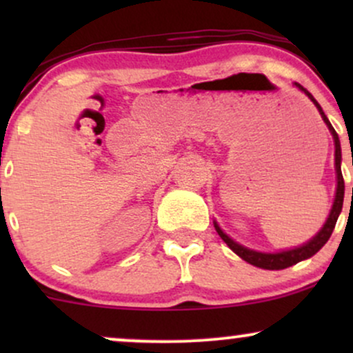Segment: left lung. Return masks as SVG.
Masks as SVG:
<instances>
[{
    "mask_svg": "<svg viewBox=\"0 0 353 353\" xmlns=\"http://www.w3.org/2000/svg\"><path fill=\"white\" fill-rule=\"evenodd\" d=\"M295 86L301 89V91L305 92V94L312 99V103H314L315 106H317L320 116H322V119L325 121V124L329 125L332 136H334V143H335V171H337V192H335V201H334V205H332L329 219H327V222H325V224H323V228L320 229V232L317 234V236L312 239V241L307 242L305 245L297 247V249H292V250H283V252H277V254H262V252H255V250L247 249V247H242L241 244H237V242H234L229 236H225V234L222 232L221 228H219L217 224H214V228H216L217 234H219V236H221L222 241H224L225 244H228L230 249H232L234 252L239 255V257L244 259V261L249 262V264H252L255 267H261V269H267V270L287 269V267L295 265V264H297V262L305 261V259H309L314 254H317L319 250L322 249L323 245H325V242L329 241L330 236H332V232H334L335 224H337L339 214H340V210H342V205H343V190H345V185H343L342 169H340V163H342V151H340V141H339L337 132H335V129L332 128L330 121L327 119L325 114H323L322 108H320V104L314 99V96H312L310 92L307 91V89H303L301 84L295 83Z\"/></svg>",
    "mask_w": 353,
    "mask_h": 353,
    "instance_id": "1",
    "label": "left lung"
}]
</instances>
